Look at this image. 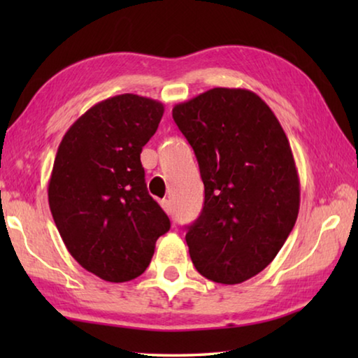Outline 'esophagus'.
Returning a JSON list of instances; mask_svg holds the SVG:
<instances>
[{
    "label": "esophagus",
    "instance_id": "1",
    "mask_svg": "<svg viewBox=\"0 0 358 358\" xmlns=\"http://www.w3.org/2000/svg\"><path fill=\"white\" fill-rule=\"evenodd\" d=\"M159 203H161V207L164 208L166 213H171V210H172V207H171V201H167V199H162V201H161Z\"/></svg>",
    "mask_w": 358,
    "mask_h": 358
}]
</instances>
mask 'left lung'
<instances>
[{
	"label": "left lung",
	"mask_w": 358,
	"mask_h": 358,
	"mask_svg": "<svg viewBox=\"0 0 358 358\" xmlns=\"http://www.w3.org/2000/svg\"><path fill=\"white\" fill-rule=\"evenodd\" d=\"M172 117L196 153L205 186L186 243L199 273L238 284L262 271L295 226L300 181L286 132L243 88H213L177 104Z\"/></svg>",
	"instance_id": "8db88e82"
}]
</instances>
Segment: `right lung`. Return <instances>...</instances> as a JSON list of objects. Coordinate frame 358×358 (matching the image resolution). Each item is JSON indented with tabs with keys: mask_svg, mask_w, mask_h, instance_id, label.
I'll return each instance as SVG.
<instances>
[{
	"mask_svg": "<svg viewBox=\"0 0 358 358\" xmlns=\"http://www.w3.org/2000/svg\"><path fill=\"white\" fill-rule=\"evenodd\" d=\"M162 113L155 99L113 96L85 112L58 147L48 181L53 221L71 256L104 281L141 276L171 229L141 162Z\"/></svg>",
	"mask_w": 358,
	"mask_h": 358,
	"instance_id": "right-lung-1",
	"label": "right lung"
}]
</instances>
